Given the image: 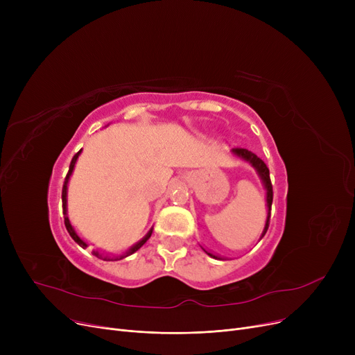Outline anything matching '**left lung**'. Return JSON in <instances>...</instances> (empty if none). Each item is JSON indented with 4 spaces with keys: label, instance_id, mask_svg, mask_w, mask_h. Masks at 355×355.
Here are the masks:
<instances>
[{
    "label": "left lung",
    "instance_id": "left-lung-1",
    "mask_svg": "<svg viewBox=\"0 0 355 355\" xmlns=\"http://www.w3.org/2000/svg\"><path fill=\"white\" fill-rule=\"evenodd\" d=\"M232 153H233L236 157H239V158H241L243 161L249 162V164L254 168L256 173H257V175H259V178L262 180V184H263L265 190H266V207H268V217H266V223H265V229H263V232H262V236H260V239H262V237L266 234L268 227H269L270 207H272V200H273L272 182H270V177H269V168L266 166V164H265L262 159H260L256 154H253L252 151H249V149H245V148H233V149H232ZM202 250L206 252L209 256L214 257V259L225 260V257H220V256H217V254H213V253L207 252V250L204 249V248H202Z\"/></svg>",
    "mask_w": 355,
    "mask_h": 355
}]
</instances>
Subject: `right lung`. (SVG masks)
<instances>
[{
  "instance_id": "1",
  "label": "right lung",
  "mask_w": 355,
  "mask_h": 355,
  "mask_svg": "<svg viewBox=\"0 0 355 355\" xmlns=\"http://www.w3.org/2000/svg\"><path fill=\"white\" fill-rule=\"evenodd\" d=\"M80 153H82V149L80 151L73 157V159H71V162H70V166H69V173H67V175H66V178H64V184H63V190H62V201H63V214H64V226H66V229H67V232H69V234L71 236V239L76 241V243L80 246V248H83V249H86L87 248V243L86 241L82 239V237H79V234L76 233V230H74V227L71 226V223H70V220H69V217H67V184H69V180H70V175H71V173H73V170H74V165H76V161H78V158H79V155H80ZM151 234H153V229L149 230L146 234H145V237H142L138 243H135L134 246H130L125 253H122V254H119V256H107V254H105V253H102V252H99V250H93L92 253L95 254L96 257H99V259H103V260H121V259H123V257H126V256H129V254H132V253H135L138 249H141L145 243H146V240L151 237Z\"/></svg>"
}]
</instances>
